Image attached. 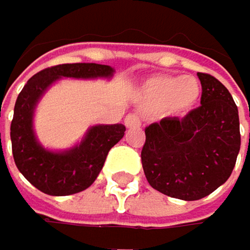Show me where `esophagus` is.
Returning a JSON list of instances; mask_svg holds the SVG:
<instances>
[{
  "instance_id": "obj_1",
  "label": "esophagus",
  "mask_w": 250,
  "mask_h": 250,
  "mask_svg": "<svg viewBox=\"0 0 250 250\" xmlns=\"http://www.w3.org/2000/svg\"><path fill=\"white\" fill-rule=\"evenodd\" d=\"M124 124H126V127H129V129H136V127H141V120L138 118V115L129 114L126 118H124Z\"/></svg>"
}]
</instances>
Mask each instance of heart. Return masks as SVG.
I'll return each instance as SVG.
<instances>
[{"label":"heart","instance_id":"heart-1","mask_svg":"<svg viewBox=\"0 0 250 250\" xmlns=\"http://www.w3.org/2000/svg\"><path fill=\"white\" fill-rule=\"evenodd\" d=\"M201 94L195 79L185 76H160L148 82L144 91V103L148 108L168 106L175 112H183L193 106Z\"/></svg>","mask_w":250,"mask_h":250}]
</instances>
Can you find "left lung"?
Returning a JSON list of instances; mask_svg holds the SVG:
<instances>
[{"mask_svg":"<svg viewBox=\"0 0 250 250\" xmlns=\"http://www.w3.org/2000/svg\"><path fill=\"white\" fill-rule=\"evenodd\" d=\"M201 106L183 118L165 117L146 127L142 168L153 189L196 201L229 178L240 151L238 109L227 87L198 73Z\"/></svg>","mask_w":250,"mask_h":250,"instance_id":"left-lung-1","label":"left lung"}]
</instances>
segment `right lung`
Returning a JSON list of instances; mask_svg holds the SVG:
<instances>
[{"instance_id":"right-lung-1","label":"right lung","mask_w":250,"mask_h":250,"mask_svg":"<svg viewBox=\"0 0 250 250\" xmlns=\"http://www.w3.org/2000/svg\"><path fill=\"white\" fill-rule=\"evenodd\" d=\"M112 73V67L104 64H58L36 73L19 93L10 126L13 159L21 174L43 193L65 196L90 188L109 150L124 136L126 127L123 124H97L73 148L46 150L33 130V115L39 99L61 78L96 79L111 78Z\"/></svg>"}]
</instances>
